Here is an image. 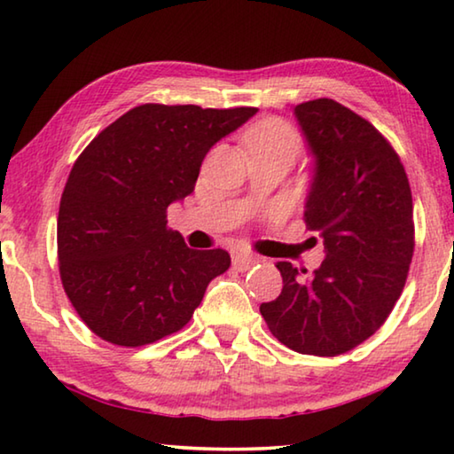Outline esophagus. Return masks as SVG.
Returning <instances> with one entry per match:
<instances>
[{
	"mask_svg": "<svg viewBox=\"0 0 454 454\" xmlns=\"http://www.w3.org/2000/svg\"><path fill=\"white\" fill-rule=\"evenodd\" d=\"M258 256H254V254H250V252H234L232 254V266L236 268V270H240V272H244V270H248V268L252 266V264H256L258 262Z\"/></svg>",
	"mask_w": 454,
	"mask_h": 454,
	"instance_id": "obj_1",
	"label": "esophagus"
}]
</instances>
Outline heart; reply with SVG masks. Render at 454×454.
<instances>
[{
	"instance_id": "1",
	"label": "heart",
	"mask_w": 454,
	"mask_h": 454,
	"mask_svg": "<svg viewBox=\"0 0 454 454\" xmlns=\"http://www.w3.org/2000/svg\"><path fill=\"white\" fill-rule=\"evenodd\" d=\"M246 145L252 153H286L294 160L301 152V137L280 120H264L246 132Z\"/></svg>"
}]
</instances>
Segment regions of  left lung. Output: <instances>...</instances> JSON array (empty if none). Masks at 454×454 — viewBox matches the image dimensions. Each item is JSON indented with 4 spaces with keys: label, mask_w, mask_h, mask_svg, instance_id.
<instances>
[{
    "label": "left lung",
    "mask_w": 454,
    "mask_h": 454,
    "mask_svg": "<svg viewBox=\"0 0 454 454\" xmlns=\"http://www.w3.org/2000/svg\"><path fill=\"white\" fill-rule=\"evenodd\" d=\"M294 116L312 158L304 220L326 256L312 274L276 264L284 286L260 314L288 348L334 356L372 336L401 296L414 250L412 196L371 121L326 98L298 104Z\"/></svg>",
    "instance_id": "8db88e82"
}]
</instances>
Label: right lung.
Segmentation results:
<instances>
[{"label":"right lung","instance_id":"obj_1","mask_svg":"<svg viewBox=\"0 0 454 454\" xmlns=\"http://www.w3.org/2000/svg\"><path fill=\"white\" fill-rule=\"evenodd\" d=\"M256 107L144 104L75 160L58 214L61 284L91 333L144 347L188 325L226 250H192L166 210L194 192L206 153Z\"/></svg>","mask_w":454,"mask_h":454}]
</instances>
